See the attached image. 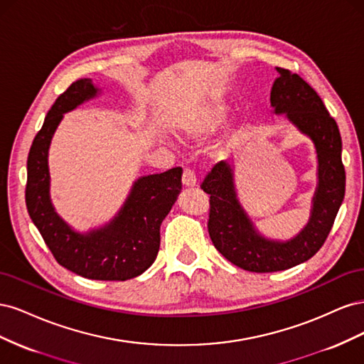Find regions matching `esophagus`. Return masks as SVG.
Listing matches in <instances>:
<instances>
[{
  "instance_id": "obj_1",
  "label": "esophagus",
  "mask_w": 364,
  "mask_h": 364,
  "mask_svg": "<svg viewBox=\"0 0 364 364\" xmlns=\"http://www.w3.org/2000/svg\"><path fill=\"white\" fill-rule=\"evenodd\" d=\"M182 183L183 186H196L197 179H196V174L191 168H185L183 174H182Z\"/></svg>"
}]
</instances>
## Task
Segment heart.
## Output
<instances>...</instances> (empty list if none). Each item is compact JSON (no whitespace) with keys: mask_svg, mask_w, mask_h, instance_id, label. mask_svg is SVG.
<instances>
[{"mask_svg":"<svg viewBox=\"0 0 364 364\" xmlns=\"http://www.w3.org/2000/svg\"><path fill=\"white\" fill-rule=\"evenodd\" d=\"M228 118V109L222 103H211L205 106L202 111L194 117V119L186 127V132L191 136H203L215 132L225 124Z\"/></svg>","mask_w":364,"mask_h":364,"instance_id":"1","label":"heart"}]
</instances>
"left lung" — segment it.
Masks as SVG:
<instances>
[{"label":"left lung","mask_w":364,"mask_h":364,"mask_svg":"<svg viewBox=\"0 0 364 364\" xmlns=\"http://www.w3.org/2000/svg\"><path fill=\"white\" fill-rule=\"evenodd\" d=\"M277 70L279 77L270 92L273 112L287 115L302 134L311 138L317 153L318 183L310 222L289 241L264 238L237 199L234 170L226 161L215 164L200 185L209 194L208 232L213 245L237 267L257 273L287 270L316 255L323 246L345 197L346 174L336 119L301 75L284 68Z\"/></svg>","instance_id":"obj_1"}]
</instances>
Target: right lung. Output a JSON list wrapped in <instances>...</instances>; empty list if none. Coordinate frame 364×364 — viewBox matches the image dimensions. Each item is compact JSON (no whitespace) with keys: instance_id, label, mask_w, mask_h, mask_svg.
<instances>
[{"instance_id":"obj_1","label":"right lung","mask_w":364,"mask_h":364,"mask_svg":"<svg viewBox=\"0 0 364 364\" xmlns=\"http://www.w3.org/2000/svg\"><path fill=\"white\" fill-rule=\"evenodd\" d=\"M97 92L91 79L75 80L51 106L30 147L26 205L60 266L87 279L126 281L146 272L156 259L161 223L182 190V168L139 178L119 213L100 229L79 234L65 223L50 200V142L63 114Z\"/></svg>"}]
</instances>
